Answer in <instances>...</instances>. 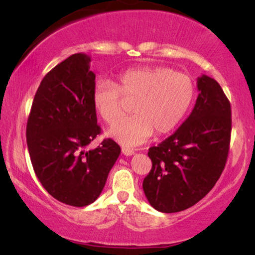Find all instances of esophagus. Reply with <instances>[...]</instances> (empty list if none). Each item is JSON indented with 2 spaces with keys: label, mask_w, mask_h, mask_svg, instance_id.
Here are the masks:
<instances>
[{
  "label": "esophagus",
  "mask_w": 255,
  "mask_h": 255,
  "mask_svg": "<svg viewBox=\"0 0 255 255\" xmlns=\"http://www.w3.org/2000/svg\"><path fill=\"white\" fill-rule=\"evenodd\" d=\"M122 153H123L124 155L130 156L132 154H134V151H133V149L128 148V147H122Z\"/></svg>",
  "instance_id": "obj_1"
}]
</instances>
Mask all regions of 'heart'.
Listing matches in <instances>:
<instances>
[{
  "label": "heart",
  "instance_id": "heart-1",
  "mask_svg": "<svg viewBox=\"0 0 255 255\" xmlns=\"http://www.w3.org/2000/svg\"><path fill=\"white\" fill-rule=\"evenodd\" d=\"M195 88L189 75L170 68H132L118 78L117 85L97 82L93 90V106L107 123L124 115V100L133 102V117L113 125L108 134L125 146L142 144L155 133H169L175 128L193 102Z\"/></svg>",
  "mask_w": 255,
  "mask_h": 255
}]
</instances>
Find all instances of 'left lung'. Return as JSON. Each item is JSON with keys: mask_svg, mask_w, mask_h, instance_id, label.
<instances>
[{"mask_svg": "<svg viewBox=\"0 0 255 255\" xmlns=\"http://www.w3.org/2000/svg\"><path fill=\"white\" fill-rule=\"evenodd\" d=\"M197 89L189 117L148 149L152 169L142 189L160 212H179L201 201L221 177L228 159L232 122L228 97L208 75L197 79Z\"/></svg>", "mask_w": 255, "mask_h": 255, "instance_id": "8db88e82", "label": "left lung"}]
</instances>
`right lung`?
<instances>
[{"label": "right lung", "instance_id": "add662e5", "mask_svg": "<svg viewBox=\"0 0 255 255\" xmlns=\"http://www.w3.org/2000/svg\"><path fill=\"white\" fill-rule=\"evenodd\" d=\"M90 60L85 53L73 54L44 76L26 125L27 149L38 180L51 196L72 207L97 200L121 153L110 138L87 148L101 133Z\"/></svg>", "mask_w": 255, "mask_h": 255}]
</instances>
